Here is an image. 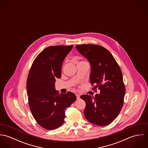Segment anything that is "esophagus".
<instances>
[{
	"instance_id": "34e87169",
	"label": "esophagus",
	"mask_w": 148,
	"mask_h": 148,
	"mask_svg": "<svg viewBox=\"0 0 148 148\" xmlns=\"http://www.w3.org/2000/svg\"><path fill=\"white\" fill-rule=\"evenodd\" d=\"M76 98H77V100L80 99V95H79V94H76Z\"/></svg>"
}]
</instances>
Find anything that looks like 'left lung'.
<instances>
[{
	"instance_id": "1",
	"label": "left lung",
	"mask_w": 148,
	"mask_h": 148,
	"mask_svg": "<svg viewBox=\"0 0 148 148\" xmlns=\"http://www.w3.org/2000/svg\"><path fill=\"white\" fill-rule=\"evenodd\" d=\"M76 48L90 63L93 89L100 90L94 97L80 96L86 104L85 117L93 124L108 125L117 117L124 104L125 89L121 70L112 53L101 45L84 44Z\"/></svg>"
}]
</instances>
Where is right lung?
Wrapping results in <instances>:
<instances>
[{"label": "right lung", "mask_w": 148, "mask_h": 148, "mask_svg": "<svg viewBox=\"0 0 148 148\" xmlns=\"http://www.w3.org/2000/svg\"><path fill=\"white\" fill-rule=\"evenodd\" d=\"M73 45H55L45 48L35 58L27 80L28 104L36 121L47 130L64 123L65 109L76 101L71 92L59 94L56 79H60L63 62Z\"/></svg>", "instance_id": "1"}]
</instances>
